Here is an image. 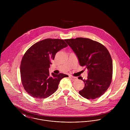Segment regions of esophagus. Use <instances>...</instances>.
<instances>
[{"label":"esophagus","mask_w":130,"mask_h":130,"mask_svg":"<svg viewBox=\"0 0 130 130\" xmlns=\"http://www.w3.org/2000/svg\"><path fill=\"white\" fill-rule=\"evenodd\" d=\"M69 77H70V78L72 80H74V81L76 79H77V77H76L73 76H72V75H70Z\"/></svg>","instance_id":"obj_1"}]
</instances>
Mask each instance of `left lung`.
<instances>
[{
	"mask_svg": "<svg viewBox=\"0 0 130 130\" xmlns=\"http://www.w3.org/2000/svg\"><path fill=\"white\" fill-rule=\"evenodd\" d=\"M65 41L77 56L81 66L88 70L87 79H78L85 83V87L79 91L87 99H95L106 92L111 84L112 61L107 48L101 43L89 38L77 37Z\"/></svg>",
	"mask_w": 130,
	"mask_h": 130,
	"instance_id": "obj_1",
	"label": "left lung"
}]
</instances>
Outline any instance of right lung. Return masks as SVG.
I'll use <instances>...</instances> for the list:
<instances>
[{
  "label": "right lung",
  "mask_w": 130,
  "mask_h": 130,
  "mask_svg": "<svg viewBox=\"0 0 130 130\" xmlns=\"http://www.w3.org/2000/svg\"><path fill=\"white\" fill-rule=\"evenodd\" d=\"M67 46L63 39L47 38L25 52L20 63V76L24 90L30 95L39 99L47 98L57 90L60 80L69 76L61 73L50 76L48 69L56 53Z\"/></svg>",
  "instance_id": "1"
}]
</instances>
